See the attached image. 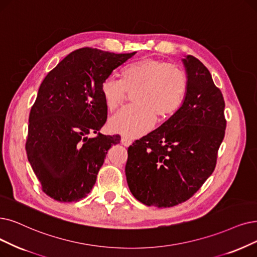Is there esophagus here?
Returning <instances> with one entry per match:
<instances>
[{
    "instance_id": "esophagus-1",
    "label": "esophagus",
    "mask_w": 257,
    "mask_h": 257,
    "mask_svg": "<svg viewBox=\"0 0 257 257\" xmlns=\"http://www.w3.org/2000/svg\"><path fill=\"white\" fill-rule=\"evenodd\" d=\"M132 142H133V140L131 139V138H128V137H124L123 136L122 138H121V143L123 146H125V147H128L130 145H132Z\"/></svg>"
}]
</instances>
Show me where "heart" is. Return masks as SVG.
Here are the masks:
<instances>
[{
	"label": "heart",
	"instance_id": "1",
	"mask_svg": "<svg viewBox=\"0 0 257 257\" xmlns=\"http://www.w3.org/2000/svg\"><path fill=\"white\" fill-rule=\"evenodd\" d=\"M120 79L106 78L100 91L105 106L115 111L132 94L134 104L121 109L109 127L128 137L147 133L155 122L174 116L187 98L189 77L182 67L158 59H143L123 66Z\"/></svg>",
	"mask_w": 257,
	"mask_h": 257
}]
</instances>
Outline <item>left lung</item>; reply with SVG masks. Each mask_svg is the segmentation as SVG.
Returning <instances> with one entry per match:
<instances>
[{"label":"left lung","instance_id":"1","mask_svg":"<svg viewBox=\"0 0 257 257\" xmlns=\"http://www.w3.org/2000/svg\"><path fill=\"white\" fill-rule=\"evenodd\" d=\"M183 63L189 77L183 105L127 149L128 188L149 207L170 208L190 199L214 172L224 137L220 89L197 58L189 55Z\"/></svg>","mask_w":257,"mask_h":257}]
</instances>
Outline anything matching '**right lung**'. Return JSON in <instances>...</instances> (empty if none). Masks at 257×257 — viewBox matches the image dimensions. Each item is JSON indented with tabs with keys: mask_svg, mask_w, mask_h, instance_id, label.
I'll use <instances>...</instances> for the list:
<instances>
[{
	"mask_svg": "<svg viewBox=\"0 0 257 257\" xmlns=\"http://www.w3.org/2000/svg\"><path fill=\"white\" fill-rule=\"evenodd\" d=\"M136 54L74 50L41 83L29 112L26 152L42 191L61 202L78 201L95 186L107 151L120 135L99 132L107 119L100 86ZM90 134L96 136L90 138Z\"/></svg>",
	"mask_w": 257,
	"mask_h": 257,
	"instance_id": "add662e5",
	"label": "right lung"
}]
</instances>
